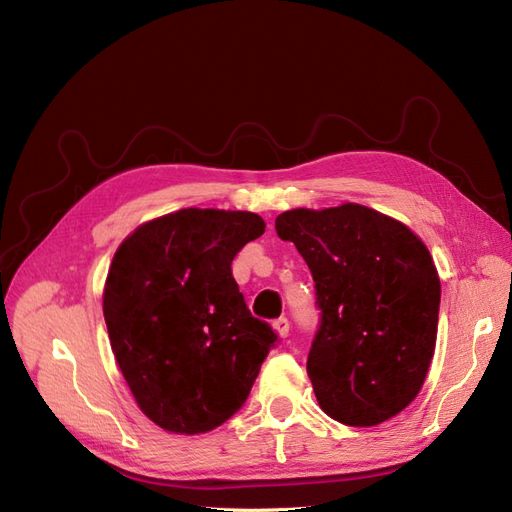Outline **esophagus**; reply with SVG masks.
I'll return each instance as SVG.
<instances>
[{
  "label": "esophagus",
  "instance_id": "obj_1",
  "mask_svg": "<svg viewBox=\"0 0 512 512\" xmlns=\"http://www.w3.org/2000/svg\"><path fill=\"white\" fill-rule=\"evenodd\" d=\"M273 329L280 333V337H288V333H290V320L286 316H280V318L273 322Z\"/></svg>",
  "mask_w": 512,
  "mask_h": 512
}]
</instances>
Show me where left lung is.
Instances as JSON below:
<instances>
[{"mask_svg":"<svg viewBox=\"0 0 512 512\" xmlns=\"http://www.w3.org/2000/svg\"><path fill=\"white\" fill-rule=\"evenodd\" d=\"M314 277L318 329L307 376L335 421H389L421 391L436 350L440 280L410 228L363 207L292 209L275 218Z\"/></svg>","mask_w":512,"mask_h":512,"instance_id":"1","label":"left lung"}]
</instances>
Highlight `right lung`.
Listing matches in <instances>:
<instances>
[{"instance_id":"add662e5","label":"right lung","mask_w":512,"mask_h":512,"mask_svg":"<svg viewBox=\"0 0 512 512\" xmlns=\"http://www.w3.org/2000/svg\"><path fill=\"white\" fill-rule=\"evenodd\" d=\"M262 232L250 211L181 209L119 245L104 288L108 337L136 404L166 431L226 423L277 344L230 269Z\"/></svg>"}]
</instances>
